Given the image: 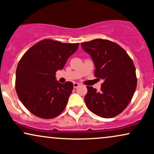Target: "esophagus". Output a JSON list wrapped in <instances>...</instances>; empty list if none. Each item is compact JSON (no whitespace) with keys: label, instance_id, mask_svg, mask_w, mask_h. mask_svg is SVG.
Instances as JSON below:
<instances>
[{"label":"esophagus","instance_id":"esophagus-1","mask_svg":"<svg viewBox=\"0 0 154 154\" xmlns=\"http://www.w3.org/2000/svg\"><path fill=\"white\" fill-rule=\"evenodd\" d=\"M79 86H80V84H79V83H73V88H76L77 87H79Z\"/></svg>","mask_w":154,"mask_h":154}]
</instances>
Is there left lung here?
<instances>
[{
	"label": "left lung",
	"instance_id": "left-lung-1",
	"mask_svg": "<svg viewBox=\"0 0 154 154\" xmlns=\"http://www.w3.org/2000/svg\"><path fill=\"white\" fill-rule=\"evenodd\" d=\"M81 45L94 60L95 77L103 80L100 91L87 86L86 106L105 119L120 114L129 104L137 86L132 59L120 45L109 40L97 38Z\"/></svg>",
	"mask_w": 154,
	"mask_h": 154
}]
</instances>
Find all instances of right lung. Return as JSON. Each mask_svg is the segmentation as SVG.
<instances>
[{"instance_id":"obj_1","label":"right lung","mask_w":154,"mask_h":154,"mask_svg":"<svg viewBox=\"0 0 154 154\" xmlns=\"http://www.w3.org/2000/svg\"><path fill=\"white\" fill-rule=\"evenodd\" d=\"M79 45L44 39L31 47L19 60L16 90L21 103L33 115L54 119L65 109L73 84L58 83L55 75Z\"/></svg>"}]
</instances>
